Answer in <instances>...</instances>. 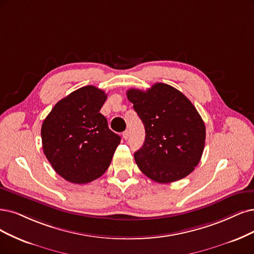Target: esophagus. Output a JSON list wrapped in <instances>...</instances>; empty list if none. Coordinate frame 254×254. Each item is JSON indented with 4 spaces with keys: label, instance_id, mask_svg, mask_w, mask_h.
<instances>
[{
    "label": "esophagus",
    "instance_id": "obj_1",
    "mask_svg": "<svg viewBox=\"0 0 254 254\" xmlns=\"http://www.w3.org/2000/svg\"><path fill=\"white\" fill-rule=\"evenodd\" d=\"M122 137H124L125 140H127L128 137H129V132H128V130H126V132L122 133Z\"/></svg>",
    "mask_w": 254,
    "mask_h": 254
}]
</instances>
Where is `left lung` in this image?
Instances as JSON below:
<instances>
[{"label": "left lung", "mask_w": 254, "mask_h": 254, "mask_svg": "<svg viewBox=\"0 0 254 254\" xmlns=\"http://www.w3.org/2000/svg\"><path fill=\"white\" fill-rule=\"evenodd\" d=\"M127 96L145 128L143 145L134 154L140 171L158 183L189 176L201 160L206 137L191 101L162 82L146 91L129 89Z\"/></svg>", "instance_id": "1"}]
</instances>
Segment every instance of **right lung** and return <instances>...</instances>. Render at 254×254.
I'll return each mask as SVG.
<instances>
[{"label": "right lung", "mask_w": 254, "mask_h": 254, "mask_svg": "<svg viewBox=\"0 0 254 254\" xmlns=\"http://www.w3.org/2000/svg\"><path fill=\"white\" fill-rule=\"evenodd\" d=\"M107 94L94 86L72 92L53 107L43 122V149L53 170L75 184L106 173L120 143L99 111Z\"/></svg>", "instance_id": "1"}]
</instances>
